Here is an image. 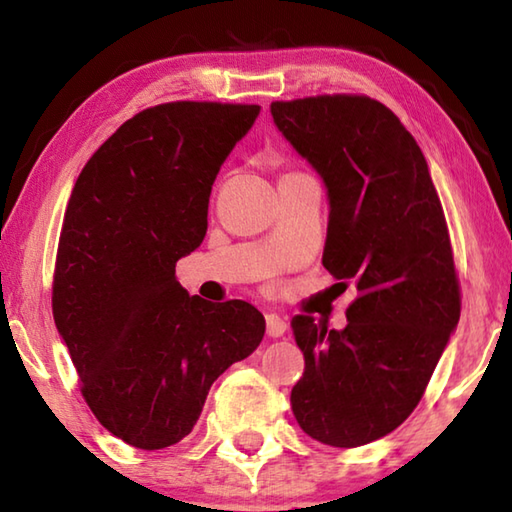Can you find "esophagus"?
<instances>
[{"instance_id": "esophagus-1", "label": "esophagus", "mask_w": 512, "mask_h": 512, "mask_svg": "<svg viewBox=\"0 0 512 512\" xmlns=\"http://www.w3.org/2000/svg\"><path fill=\"white\" fill-rule=\"evenodd\" d=\"M284 332H287V320L277 314H266V334L271 336V339H280Z\"/></svg>"}]
</instances>
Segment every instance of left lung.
<instances>
[{
	"instance_id": "left-lung-1",
	"label": "left lung",
	"mask_w": 512,
	"mask_h": 512,
	"mask_svg": "<svg viewBox=\"0 0 512 512\" xmlns=\"http://www.w3.org/2000/svg\"><path fill=\"white\" fill-rule=\"evenodd\" d=\"M277 131L323 178V266L359 296L348 325L291 320L305 372L291 409L307 436L359 447L418 406L461 318L452 244L427 160L384 103L323 94L271 103Z\"/></svg>"
}]
</instances>
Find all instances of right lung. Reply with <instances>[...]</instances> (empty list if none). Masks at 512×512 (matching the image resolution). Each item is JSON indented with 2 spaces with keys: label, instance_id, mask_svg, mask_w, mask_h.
<instances>
[{
  "label": "right lung",
  "instance_id": "add662e5",
  "mask_svg": "<svg viewBox=\"0 0 512 512\" xmlns=\"http://www.w3.org/2000/svg\"><path fill=\"white\" fill-rule=\"evenodd\" d=\"M259 110L210 101L142 110L99 146L69 196L56 329L92 413L133 447L180 443L216 377L264 339L253 305H214L176 280L178 259L203 244L216 173Z\"/></svg>",
  "mask_w": 512,
  "mask_h": 512
}]
</instances>
